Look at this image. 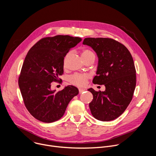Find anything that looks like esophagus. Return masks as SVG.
<instances>
[{
    "label": "esophagus",
    "mask_w": 156,
    "mask_h": 156,
    "mask_svg": "<svg viewBox=\"0 0 156 156\" xmlns=\"http://www.w3.org/2000/svg\"><path fill=\"white\" fill-rule=\"evenodd\" d=\"M85 91H86L85 89H79V93L80 94H82Z\"/></svg>",
    "instance_id": "obj_1"
}]
</instances>
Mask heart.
I'll return each mask as SVG.
<instances>
[{"mask_svg": "<svg viewBox=\"0 0 156 156\" xmlns=\"http://www.w3.org/2000/svg\"><path fill=\"white\" fill-rule=\"evenodd\" d=\"M94 55V54L90 50L84 49L82 51L81 55L83 58H86L89 56ZM67 55L65 58V61L66 60V58ZM90 78V75L87 74H75L70 77V82L75 86H84L86 84L87 82V80Z\"/></svg>", "mask_w": 156, "mask_h": 156, "instance_id": "obj_1", "label": "heart"}]
</instances>
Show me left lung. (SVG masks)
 I'll return each mask as SVG.
<instances>
[{
	"label": "left lung",
	"mask_w": 156,
	"mask_h": 156,
	"mask_svg": "<svg viewBox=\"0 0 156 156\" xmlns=\"http://www.w3.org/2000/svg\"><path fill=\"white\" fill-rule=\"evenodd\" d=\"M98 57L96 76L93 83L104 84V91L88 89L93 95L90 103L93 116L101 121L113 120L120 116L132 100L136 86V70L128 49L110 38L87 37L83 42Z\"/></svg>",
	"instance_id": "obj_1"
}]
</instances>
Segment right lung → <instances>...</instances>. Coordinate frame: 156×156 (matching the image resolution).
Here are the masks:
<instances>
[{
  "label": "right lung",
  "instance_id": "add662e5",
  "mask_svg": "<svg viewBox=\"0 0 156 156\" xmlns=\"http://www.w3.org/2000/svg\"><path fill=\"white\" fill-rule=\"evenodd\" d=\"M81 38L57 35L39 40L28 51L22 66L18 85L24 104L37 120L51 123L62 118L70 101L78 94L73 86L58 92L51 90L52 81H60L64 57Z\"/></svg>",
  "mask_w": 156,
  "mask_h": 156
}]
</instances>
